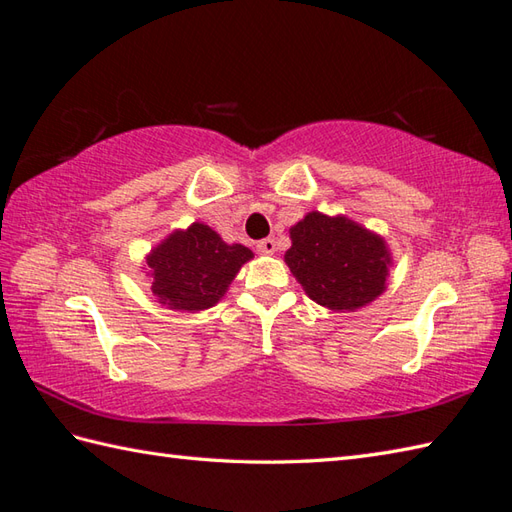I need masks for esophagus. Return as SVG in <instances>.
Instances as JSON below:
<instances>
[{"label": "esophagus", "mask_w": 512, "mask_h": 512, "mask_svg": "<svg viewBox=\"0 0 512 512\" xmlns=\"http://www.w3.org/2000/svg\"><path fill=\"white\" fill-rule=\"evenodd\" d=\"M256 252L265 254V256L274 254L276 252V241H274V238H263V241L256 243Z\"/></svg>", "instance_id": "obj_1"}]
</instances>
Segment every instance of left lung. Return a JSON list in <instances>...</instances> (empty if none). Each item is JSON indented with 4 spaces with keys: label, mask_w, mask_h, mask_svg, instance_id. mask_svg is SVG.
<instances>
[{
    "label": "left lung",
    "mask_w": 512,
    "mask_h": 512,
    "mask_svg": "<svg viewBox=\"0 0 512 512\" xmlns=\"http://www.w3.org/2000/svg\"><path fill=\"white\" fill-rule=\"evenodd\" d=\"M285 263L304 293L326 309L368 306L388 289L392 263L385 238L344 214L306 212L289 230Z\"/></svg>",
    "instance_id": "8db88e82"
}]
</instances>
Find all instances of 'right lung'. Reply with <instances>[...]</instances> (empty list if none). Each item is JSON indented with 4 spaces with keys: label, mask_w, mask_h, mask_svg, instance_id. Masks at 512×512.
<instances>
[{
    "label": "right lung",
    "mask_w": 512,
    "mask_h": 512,
    "mask_svg": "<svg viewBox=\"0 0 512 512\" xmlns=\"http://www.w3.org/2000/svg\"><path fill=\"white\" fill-rule=\"evenodd\" d=\"M252 249L225 243L210 225L195 221L173 230L144 258L157 302L175 311L197 313L217 304L238 271L252 260Z\"/></svg>",
    "instance_id": "1"
}]
</instances>
